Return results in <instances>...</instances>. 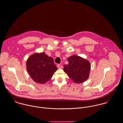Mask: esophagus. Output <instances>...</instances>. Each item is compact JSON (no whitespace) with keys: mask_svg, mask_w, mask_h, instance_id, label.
<instances>
[{"mask_svg":"<svg viewBox=\"0 0 123 123\" xmlns=\"http://www.w3.org/2000/svg\"><path fill=\"white\" fill-rule=\"evenodd\" d=\"M57 67H58V69H61V68H62V66L61 64H58V65H57Z\"/></svg>","mask_w":123,"mask_h":123,"instance_id":"obj_1","label":"esophagus"}]
</instances>
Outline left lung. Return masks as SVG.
Listing matches in <instances>:
<instances>
[{"label":"left lung","mask_w":123,"mask_h":123,"mask_svg":"<svg viewBox=\"0 0 123 123\" xmlns=\"http://www.w3.org/2000/svg\"><path fill=\"white\" fill-rule=\"evenodd\" d=\"M68 64L64 65L63 71L76 83H81L86 81L91 70L89 61L79 56L73 55L68 58Z\"/></svg>","instance_id":"obj_1"}]
</instances>
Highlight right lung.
I'll use <instances>...</instances> for the list:
<instances>
[{
    "label": "right lung",
    "instance_id": "obj_1",
    "mask_svg": "<svg viewBox=\"0 0 123 123\" xmlns=\"http://www.w3.org/2000/svg\"><path fill=\"white\" fill-rule=\"evenodd\" d=\"M26 68L31 78L40 84H45L52 77L58 68L53 59L45 52L35 53L28 58Z\"/></svg>",
    "mask_w": 123,
    "mask_h": 123
}]
</instances>
